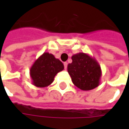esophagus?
<instances>
[{
	"instance_id": "obj_1",
	"label": "esophagus",
	"mask_w": 129,
	"mask_h": 129,
	"mask_svg": "<svg viewBox=\"0 0 129 129\" xmlns=\"http://www.w3.org/2000/svg\"><path fill=\"white\" fill-rule=\"evenodd\" d=\"M63 65H64V68L66 70V68H67V66H68V63L67 62H64V63H63Z\"/></svg>"
}]
</instances>
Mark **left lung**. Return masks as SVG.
Instances as JSON below:
<instances>
[{
  "instance_id": "left-lung-1",
  "label": "left lung",
  "mask_w": 129,
  "mask_h": 129,
  "mask_svg": "<svg viewBox=\"0 0 129 129\" xmlns=\"http://www.w3.org/2000/svg\"><path fill=\"white\" fill-rule=\"evenodd\" d=\"M68 72L75 86L82 90H90L100 84L102 70L99 63L89 54L79 52L72 56Z\"/></svg>"
}]
</instances>
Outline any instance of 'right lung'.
<instances>
[{"instance_id": "obj_1", "label": "right lung", "mask_w": 129, "mask_h": 129, "mask_svg": "<svg viewBox=\"0 0 129 129\" xmlns=\"http://www.w3.org/2000/svg\"><path fill=\"white\" fill-rule=\"evenodd\" d=\"M64 69V66L52 54L44 52L34 62L29 69L32 84L39 88L50 85L56 75Z\"/></svg>"}]
</instances>
